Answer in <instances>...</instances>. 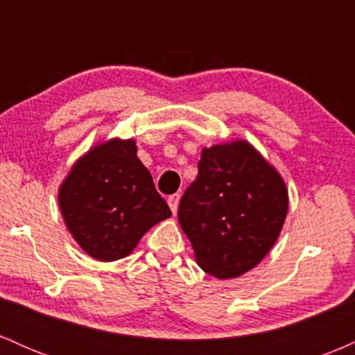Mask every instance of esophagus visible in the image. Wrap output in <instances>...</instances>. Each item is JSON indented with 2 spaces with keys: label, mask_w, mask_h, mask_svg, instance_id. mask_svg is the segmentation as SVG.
I'll return each instance as SVG.
<instances>
[{
  "label": "esophagus",
  "mask_w": 355,
  "mask_h": 355,
  "mask_svg": "<svg viewBox=\"0 0 355 355\" xmlns=\"http://www.w3.org/2000/svg\"><path fill=\"white\" fill-rule=\"evenodd\" d=\"M178 203H180V193L170 195V197H168V205H170V209H172L173 214H177Z\"/></svg>",
  "instance_id": "obj_1"
}]
</instances>
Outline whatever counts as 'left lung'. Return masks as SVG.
<instances>
[{
  "mask_svg": "<svg viewBox=\"0 0 355 355\" xmlns=\"http://www.w3.org/2000/svg\"><path fill=\"white\" fill-rule=\"evenodd\" d=\"M288 210L284 178L245 140L202 150L178 222L195 260L217 279L252 270L279 239Z\"/></svg>",
  "mask_w": 355,
  "mask_h": 355,
  "instance_id": "8db88e82",
  "label": "left lung"
}]
</instances>
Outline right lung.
<instances>
[{
    "label": "right lung",
    "mask_w": 355,
    "mask_h": 355,
    "mask_svg": "<svg viewBox=\"0 0 355 355\" xmlns=\"http://www.w3.org/2000/svg\"><path fill=\"white\" fill-rule=\"evenodd\" d=\"M58 203L71 237L100 262L130 255L155 223L172 217L133 138H112L80 157L60 185Z\"/></svg>",
    "instance_id": "add662e5"
}]
</instances>
